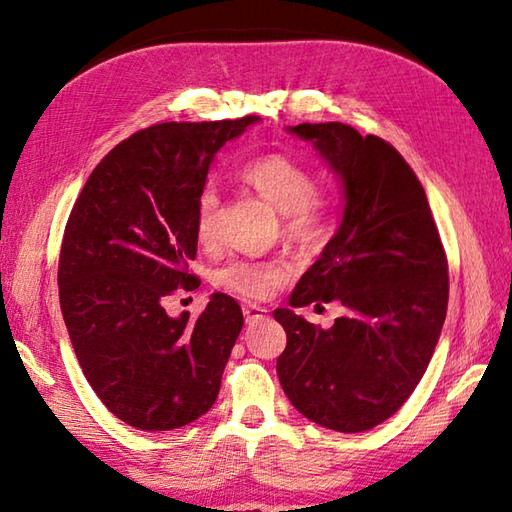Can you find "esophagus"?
I'll use <instances>...</instances> for the list:
<instances>
[{
    "label": "esophagus",
    "instance_id": "1",
    "mask_svg": "<svg viewBox=\"0 0 512 512\" xmlns=\"http://www.w3.org/2000/svg\"><path fill=\"white\" fill-rule=\"evenodd\" d=\"M244 318H246V325L262 323V320H266V309L257 305H244Z\"/></svg>",
    "mask_w": 512,
    "mask_h": 512
}]
</instances>
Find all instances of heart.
<instances>
[{
    "label": "heart",
    "mask_w": 512,
    "mask_h": 512,
    "mask_svg": "<svg viewBox=\"0 0 512 512\" xmlns=\"http://www.w3.org/2000/svg\"><path fill=\"white\" fill-rule=\"evenodd\" d=\"M244 183L271 203L284 219V235L300 246H318L327 237L329 212L316 198V178L289 155L268 153L250 160L241 169ZM219 194L214 187H203L196 201L194 230L201 244H210L216 230ZM293 268L284 259H230L214 275L219 287L246 300H266L289 282Z\"/></svg>",
    "instance_id": "b5f03b06"
}]
</instances>
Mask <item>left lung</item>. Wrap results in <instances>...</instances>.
Wrapping results in <instances>:
<instances>
[{"label": "left lung", "instance_id": "8db88e82", "mask_svg": "<svg viewBox=\"0 0 512 512\" xmlns=\"http://www.w3.org/2000/svg\"><path fill=\"white\" fill-rule=\"evenodd\" d=\"M314 144L343 189V219L289 305L341 302L329 329L293 309L277 377L320 427L359 433L391 418L427 370L447 316V257L418 176L391 144L341 121L289 126Z\"/></svg>", "mask_w": 512, "mask_h": 512}]
</instances>
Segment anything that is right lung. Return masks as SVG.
I'll use <instances>...</instances> for the list:
<instances>
[{
    "label": "right lung",
    "instance_id": "right-lung-1",
    "mask_svg": "<svg viewBox=\"0 0 512 512\" xmlns=\"http://www.w3.org/2000/svg\"><path fill=\"white\" fill-rule=\"evenodd\" d=\"M259 117L155 124L117 144L69 214L58 293L85 379L119 420L169 431L212 409L244 327L235 298L212 293L196 323L164 311L198 289L194 214L214 155Z\"/></svg>",
    "mask_w": 512,
    "mask_h": 512
}]
</instances>
